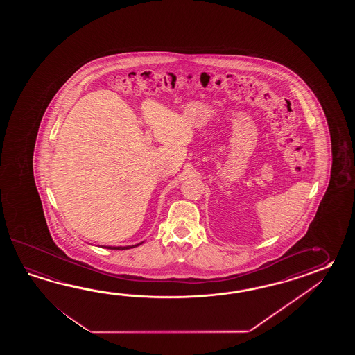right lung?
<instances>
[{"label":"right lung","mask_w":355,"mask_h":355,"mask_svg":"<svg viewBox=\"0 0 355 355\" xmlns=\"http://www.w3.org/2000/svg\"><path fill=\"white\" fill-rule=\"evenodd\" d=\"M142 243H144V242H141V243H137V245H133V246H103V248L110 250H128L133 249V248H137V246H139V245H142Z\"/></svg>","instance_id":"right-lung-1"}]
</instances>
